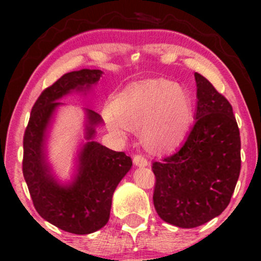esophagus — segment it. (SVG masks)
Returning a JSON list of instances; mask_svg holds the SVG:
<instances>
[{
  "label": "esophagus",
  "instance_id": "34e87169",
  "mask_svg": "<svg viewBox=\"0 0 261 261\" xmlns=\"http://www.w3.org/2000/svg\"><path fill=\"white\" fill-rule=\"evenodd\" d=\"M134 163L136 164V166H139V167L148 166L147 158H146L145 155L141 154V153H137V154L134 155Z\"/></svg>",
  "mask_w": 261,
  "mask_h": 261
}]
</instances>
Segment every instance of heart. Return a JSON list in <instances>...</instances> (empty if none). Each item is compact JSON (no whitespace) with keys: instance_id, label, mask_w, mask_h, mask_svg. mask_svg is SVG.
<instances>
[{"instance_id":"b5f03b06","label":"heart","mask_w":261,"mask_h":261,"mask_svg":"<svg viewBox=\"0 0 261 261\" xmlns=\"http://www.w3.org/2000/svg\"><path fill=\"white\" fill-rule=\"evenodd\" d=\"M193 120V104L184 89L170 81H153L130 89L108 109L110 130L122 135L142 127L146 142L153 149L174 147L187 135Z\"/></svg>"}]
</instances>
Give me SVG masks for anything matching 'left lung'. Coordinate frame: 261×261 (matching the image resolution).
Returning a JSON list of instances; mask_svg holds the SVG:
<instances>
[{
    "mask_svg": "<svg viewBox=\"0 0 261 261\" xmlns=\"http://www.w3.org/2000/svg\"><path fill=\"white\" fill-rule=\"evenodd\" d=\"M195 124L174 153L153 162V205L173 226L194 228L228 206L241 173V136L232 106L195 72Z\"/></svg>",
    "mask_w": 261,
    "mask_h": 261,
    "instance_id": "left-lung-1",
    "label": "left lung"
}]
</instances>
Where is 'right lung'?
Returning a JSON list of instances; mask_svg holds the SVG:
<instances>
[{"mask_svg": "<svg viewBox=\"0 0 261 261\" xmlns=\"http://www.w3.org/2000/svg\"><path fill=\"white\" fill-rule=\"evenodd\" d=\"M100 70L65 73L41 92L32 108L23 137V175L34 207L44 220L74 234H89L109 221L113 194L133 161L125 152H115L93 141L99 114L86 109V140L79 154L73 181L60 185L45 161V135L60 98L72 91H86L99 81Z\"/></svg>", "mask_w": 261, "mask_h": 261, "instance_id": "obj_1", "label": "right lung"}]
</instances>
